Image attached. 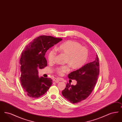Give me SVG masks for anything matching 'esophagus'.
Masks as SVG:
<instances>
[{
	"mask_svg": "<svg viewBox=\"0 0 122 122\" xmlns=\"http://www.w3.org/2000/svg\"><path fill=\"white\" fill-rule=\"evenodd\" d=\"M53 81H55V82L56 83H58L59 81H61V79L60 78H55L53 80Z\"/></svg>",
	"mask_w": 122,
	"mask_h": 122,
	"instance_id": "obj_1",
	"label": "esophagus"
}]
</instances>
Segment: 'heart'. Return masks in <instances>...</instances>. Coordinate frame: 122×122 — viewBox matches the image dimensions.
I'll list each match as a JSON object with an SVG mask.
<instances>
[{
  "mask_svg": "<svg viewBox=\"0 0 122 122\" xmlns=\"http://www.w3.org/2000/svg\"><path fill=\"white\" fill-rule=\"evenodd\" d=\"M58 52L66 55L65 63L69 65L61 66L56 69V71L59 75L69 71L70 66L74 69H78L82 67L86 62L88 50L86 47L81 46V44L75 41H68L60 44L57 48ZM56 52L52 50L48 55V59L52 63L56 58Z\"/></svg>",
  "mask_w": 122,
  "mask_h": 122,
  "instance_id": "obj_1",
  "label": "heart"
}]
</instances>
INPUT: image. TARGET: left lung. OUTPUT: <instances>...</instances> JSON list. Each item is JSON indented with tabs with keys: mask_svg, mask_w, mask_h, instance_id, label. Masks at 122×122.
<instances>
[{
	"mask_svg": "<svg viewBox=\"0 0 122 122\" xmlns=\"http://www.w3.org/2000/svg\"><path fill=\"white\" fill-rule=\"evenodd\" d=\"M99 74V63L97 55L94 61L86 64L80 69L73 71L68 76L69 78L75 80V86L67 84L62 93L67 100L72 103L80 102L92 93Z\"/></svg>",
	"mask_w": 122,
	"mask_h": 122,
	"instance_id": "1",
	"label": "left lung"
}]
</instances>
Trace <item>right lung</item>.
I'll list each match as a JSON object with an SVG mask.
<instances>
[{
  "label": "right lung",
  "mask_w": 122,
  "mask_h": 122,
  "mask_svg": "<svg viewBox=\"0 0 122 122\" xmlns=\"http://www.w3.org/2000/svg\"><path fill=\"white\" fill-rule=\"evenodd\" d=\"M62 40L50 36H41L26 46L21 54L20 64V81L27 95L38 98L43 95L52 85L50 78L39 77V69L47 65L45 55L47 50Z\"/></svg>",
  "instance_id": "right-lung-1"
}]
</instances>
